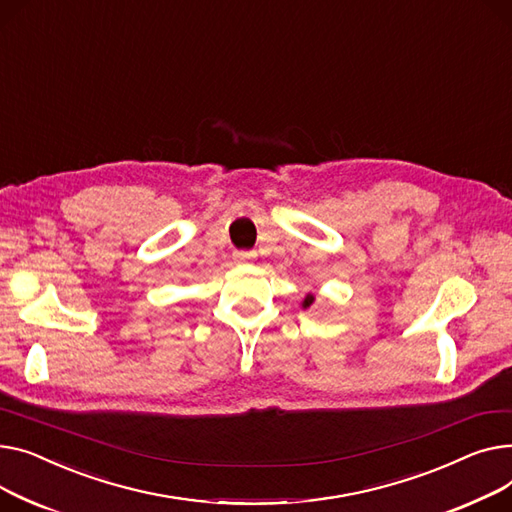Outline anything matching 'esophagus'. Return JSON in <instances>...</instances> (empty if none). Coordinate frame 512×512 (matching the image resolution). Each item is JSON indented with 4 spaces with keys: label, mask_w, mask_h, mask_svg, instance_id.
I'll return each mask as SVG.
<instances>
[{
    "label": "esophagus",
    "mask_w": 512,
    "mask_h": 512,
    "mask_svg": "<svg viewBox=\"0 0 512 512\" xmlns=\"http://www.w3.org/2000/svg\"><path fill=\"white\" fill-rule=\"evenodd\" d=\"M254 258H256L254 252H244V250L233 252V260H235L237 264H248V262H252Z\"/></svg>",
    "instance_id": "obj_1"
}]
</instances>
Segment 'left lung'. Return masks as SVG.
I'll use <instances>...</instances> for the list:
<instances>
[{
	"instance_id": "1",
	"label": "left lung",
	"mask_w": 512,
	"mask_h": 512,
	"mask_svg": "<svg viewBox=\"0 0 512 512\" xmlns=\"http://www.w3.org/2000/svg\"><path fill=\"white\" fill-rule=\"evenodd\" d=\"M314 299H316V297H314L312 293H308V295L304 297V302H302V308H304V310H308V308H310V306L314 304Z\"/></svg>"
}]
</instances>
